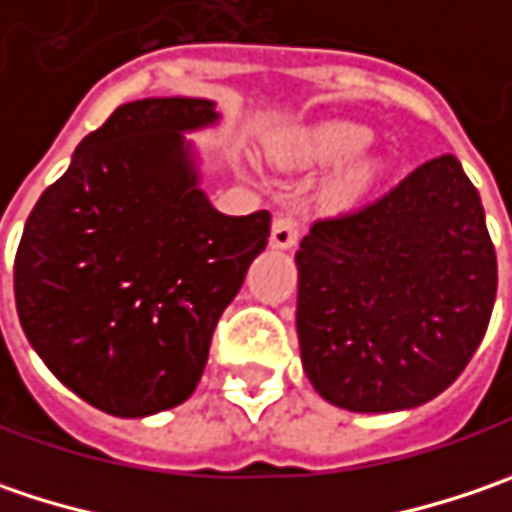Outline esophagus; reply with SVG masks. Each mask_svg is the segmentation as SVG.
<instances>
[{
	"label": "esophagus",
	"mask_w": 512,
	"mask_h": 512,
	"mask_svg": "<svg viewBox=\"0 0 512 512\" xmlns=\"http://www.w3.org/2000/svg\"><path fill=\"white\" fill-rule=\"evenodd\" d=\"M300 229L295 217H275L272 223V246L275 249H292L298 243Z\"/></svg>",
	"instance_id": "esophagus-1"
}]
</instances>
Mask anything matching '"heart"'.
Wrapping results in <instances>:
<instances>
[{"mask_svg": "<svg viewBox=\"0 0 512 512\" xmlns=\"http://www.w3.org/2000/svg\"><path fill=\"white\" fill-rule=\"evenodd\" d=\"M372 140H375L372 131L364 125L349 123V120H323V123L303 125V128L289 131L280 140L278 151L280 160L300 168L341 166L321 191L323 206L341 212V209H352L355 203H361V197L375 186V180L381 174L375 160L348 163L349 159L364 154Z\"/></svg>", "mask_w": 512, "mask_h": 512, "instance_id": "1", "label": "heart"}]
</instances>
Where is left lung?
<instances>
[{
  "instance_id": "obj_1",
  "label": "left lung",
  "mask_w": 512,
  "mask_h": 512,
  "mask_svg": "<svg viewBox=\"0 0 512 512\" xmlns=\"http://www.w3.org/2000/svg\"><path fill=\"white\" fill-rule=\"evenodd\" d=\"M295 263L303 372L349 412L441 395L481 344L499 283L481 197L453 154L312 223Z\"/></svg>"
}]
</instances>
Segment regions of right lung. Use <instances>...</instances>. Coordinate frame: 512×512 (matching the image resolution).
<instances>
[{"instance_id":"obj_1","label":"right lung","mask_w":512,"mask_h":512,"mask_svg":"<svg viewBox=\"0 0 512 512\" xmlns=\"http://www.w3.org/2000/svg\"><path fill=\"white\" fill-rule=\"evenodd\" d=\"M212 100L125 102L77 145L25 223L13 263L19 323L91 407L145 418L189 398L223 309L269 240V212L229 217L203 191L186 134Z\"/></svg>"}]
</instances>
